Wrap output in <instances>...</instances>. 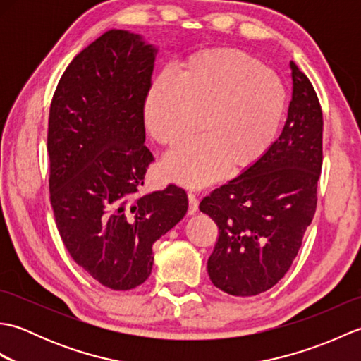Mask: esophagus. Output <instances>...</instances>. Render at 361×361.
I'll list each match as a JSON object with an SVG mask.
<instances>
[{
	"mask_svg": "<svg viewBox=\"0 0 361 361\" xmlns=\"http://www.w3.org/2000/svg\"><path fill=\"white\" fill-rule=\"evenodd\" d=\"M188 200H189V208L188 214L189 216H194V214L198 211V200L194 194H188Z\"/></svg>",
	"mask_w": 361,
	"mask_h": 361,
	"instance_id": "obj_1",
	"label": "esophagus"
}]
</instances>
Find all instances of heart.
Returning a JSON list of instances; mask_svg holds the SVG:
<instances>
[{"label": "heart", "mask_w": 361, "mask_h": 361, "mask_svg": "<svg viewBox=\"0 0 361 361\" xmlns=\"http://www.w3.org/2000/svg\"><path fill=\"white\" fill-rule=\"evenodd\" d=\"M159 75L145 97L144 119L158 144L175 149L198 128L202 136L171 153L161 172L186 188L209 185L221 169L240 172L270 147L286 109V90L273 71L247 54L202 49Z\"/></svg>", "instance_id": "b5f03b06"}]
</instances>
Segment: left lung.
Segmentation results:
<instances>
[{
    "instance_id": "8db88e82",
    "label": "left lung",
    "mask_w": 361,
    "mask_h": 361,
    "mask_svg": "<svg viewBox=\"0 0 361 361\" xmlns=\"http://www.w3.org/2000/svg\"><path fill=\"white\" fill-rule=\"evenodd\" d=\"M290 70L293 93L278 140L200 203V211L219 226L209 278L233 296H255L278 283L315 216L323 111L307 75L295 62Z\"/></svg>"
}]
</instances>
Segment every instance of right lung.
Returning a JSON list of instances; mask_svg holds the SVG:
<instances>
[{"label": "right lung", "instance_id": "obj_1", "mask_svg": "<svg viewBox=\"0 0 361 361\" xmlns=\"http://www.w3.org/2000/svg\"><path fill=\"white\" fill-rule=\"evenodd\" d=\"M158 48L110 29L68 65L54 93L49 192L65 248L102 286L132 290L149 278L152 247L188 212L175 185L135 198L153 161L144 102Z\"/></svg>", "mask_w": 361, "mask_h": 361}]
</instances>
